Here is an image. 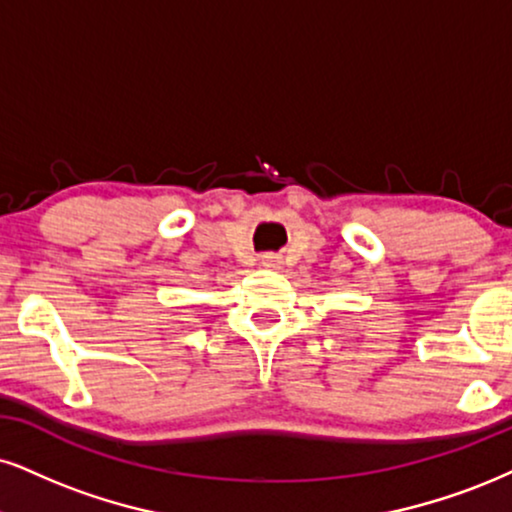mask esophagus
Returning a JSON list of instances; mask_svg holds the SVG:
<instances>
[{
	"instance_id": "1",
	"label": "esophagus",
	"mask_w": 512,
	"mask_h": 512,
	"mask_svg": "<svg viewBox=\"0 0 512 512\" xmlns=\"http://www.w3.org/2000/svg\"><path fill=\"white\" fill-rule=\"evenodd\" d=\"M261 263H263V266H266V268H273V270H277V268L282 266V258L277 256V254H266V256L261 258Z\"/></svg>"
}]
</instances>
